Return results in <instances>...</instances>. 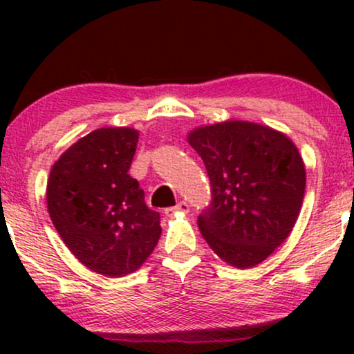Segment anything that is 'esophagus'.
<instances>
[{
  "instance_id": "1",
  "label": "esophagus",
  "mask_w": 354,
  "mask_h": 354,
  "mask_svg": "<svg viewBox=\"0 0 354 354\" xmlns=\"http://www.w3.org/2000/svg\"><path fill=\"white\" fill-rule=\"evenodd\" d=\"M189 211V205L186 201H180L176 206L173 208H166L165 214L166 216H174V214H180V213H188Z\"/></svg>"
}]
</instances>
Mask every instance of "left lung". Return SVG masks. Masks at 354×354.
I'll return each mask as SVG.
<instances>
[{
	"instance_id": "obj_1",
	"label": "left lung",
	"mask_w": 354,
	"mask_h": 354,
	"mask_svg": "<svg viewBox=\"0 0 354 354\" xmlns=\"http://www.w3.org/2000/svg\"><path fill=\"white\" fill-rule=\"evenodd\" d=\"M188 143L213 194L198 218L203 238L230 266L259 265L290 236L301 211L306 169L298 148L281 131L239 120L194 128Z\"/></svg>"
}]
</instances>
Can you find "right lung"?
<instances>
[{
  "label": "right lung",
  "instance_id": "obj_1",
  "mask_svg": "<svg viewBox=\"0 0 354 354\" xmlns=\"http://www.w3.org/2000/svg\"><path fill=\"white\" fill-rule=\"evenodd\" d=\"M140 133L106 126L71 145L53 165L48 213L68 250L98 274L136 271L161 236L160 213L128 174Z\"/></svg>",
  "mask_w": 354,
  "mask_h": 354
}]
</instances>
